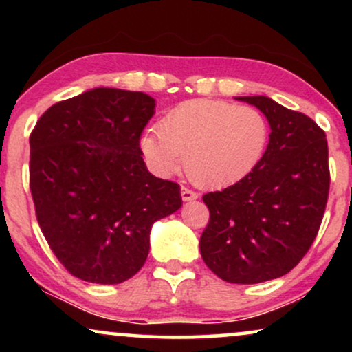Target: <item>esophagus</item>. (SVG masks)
I'll return each instance as SVG.
<instances>
[{
    "mask_svg": "<svg viewBox=\"0 0 352 352\" xmlns=\"http://www.w3.org/2000/svg\"><path fill=\"white\" fill-rule=\"evenodd\" d=\"M180 195H182V200H185V201L199 199V193L193 192V190H190V188H187V187H182Z\"/></svg>",
    "mask_w": 352,
    "mask_h": 352,
    "instance_id": "obj_1",
    "label": "esophagus"
}]
</instances>
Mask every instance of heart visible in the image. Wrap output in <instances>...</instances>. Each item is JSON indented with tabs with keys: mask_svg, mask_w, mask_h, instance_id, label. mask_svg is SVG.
Wrapping results in <instances>:
<instances>
[{
	"mask_svg": "<svg viewBox=\"0 0 352 352\" xmlns=\"http://www.w3.org/2000/svg\"><path fill=\"white\" fill-rule=\"evenodd\" d=\"M268 140V120L256 107L195 99L172 109L160 120L159 132H145L140 148L159 175L177 173L185 159L193 184L220 190L256 168Z\"/></svg>",
	"mask_w": 352,
	"mask_h": 352,
	"instance_id": "b5f03b06",
	"label": "heart"
}]
</instances>
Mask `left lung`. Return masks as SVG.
I'll list each match as a JSON object with an SVG mask.
<instances>
[{"mask_svg":"<svg viewBox=\"0 0 352 352\" xmlns=\"http://www.w3.org/2000/svg\"><path fill=\"white\" fill-rule=\"evenodd\" d=\"M236 99L266 116L270 144L246 179L204 195L200 253L223 281L253 285L292 272L313 245L329 195L328 140L302 112L265 96Z\"/></svg>","mask_w":352,"mask_h":352,"instance_id":"obj_1","label":"left lung"}]
</instances>
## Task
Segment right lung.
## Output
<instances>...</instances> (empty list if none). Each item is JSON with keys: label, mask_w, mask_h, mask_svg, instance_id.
<instances>
[{"label": "right lung", "mask_w": 352, "mask_h": 352, "mask_svg": "<svg viewBox=\"0 0 352 352\" xmlns=\"http://www.w3.org/2000/svg\"><path fill=\"white\" fill-rule=\"evenodd\" d=\"M155 100L98 87L47 109L30 135V190L47 245L72 276L117 285L142 268L153 221L179 184L145 167L140 135Z\"/></svg>", "instance_id": "1"}]
</instances>
